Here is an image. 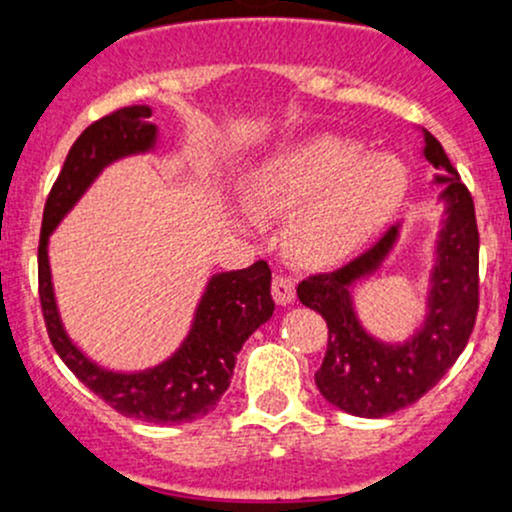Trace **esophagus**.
Returning <instances> with one entry per match:
<instances>
[{"mask_svg":"<svg viewBox=\"0 0 512 512\" xmlns=\"http://www.w3.org/2000/svg\"><path fill=\"white\" fill-rule=\"evenodd\" d=\"M272 296L279 306H289V303H294V299H296L294 282H291L289 277H284V274H274Z\"/></svg>","mask_w":512,"mask_h":512,"instance_id":"1","label":"esophagus"}]
</instances>
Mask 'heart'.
I'll list each match as a JSON object with an SVG mask.
<instances>
[{"instance_id":"b5f03b06","label":"heart","mask_w":512,"mask_h":512,"mask_svg":"<svg viewBox=\"0 0 512 512\" xmlns=\"http://www.w3.org/2000/svg\"><path fill=\"white\" fill-rule=\"evenodd\" d=\"M362 150L335 133L282 145L250 172L247 201L235 204L233 223L260 235L265 218L286 213L284 238L296 260H345L391 221L408 189L401 157Z\"/></svg>"}]
</instances>
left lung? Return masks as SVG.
I'll use <instances>...</instances> for the list:
<instances>
[{"instance_id":"8db88e82","label":"left lung","mask_w":512,"mask_h":512,"mask_svg":"<svg viewBox=\"0 0 512 512\" xmlns=\"http://www.w3.org/2000/svg\"><path fill=\"white\" fill-rule=\"evenodd\" d=\"M423 157L440 184V230L430 269L425 318L406 340L369 333L355 311V286L374 277L398 243L391 226L379 243L350 265L303 279L296 289L303 306L328 323V350L316 386L328 403L357 418H384L428 393L462 355L479 311V228L474 201L437 138L423 128Z\"/></svg>"}]
</instances>
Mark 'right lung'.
Returning a JSON list of instances; mask_svg holds the SVG:
<instances>
[{
  "label": "right lung",
  "mask_w": 512,
  "mask_h": 512,
  "mask_svg": "<svg viewBox=\"0 0 512 512\" xmlns=\"http://www.w3.org/2000/svg\"><path fill=\"white\" fill-rule=\"evenodd\" d=\"M153 109L126 106L84 128L50 189L38 243V294L55 352L89 391L111 408L143 423H189L211 413L230 386L235 357L245 340L274 313L272 269L265 260L247 269L211 274L196 303L192 328L165 362L140 372H111L92 362L67 335L55 303L48 243L60 221L75 209L94 179L114 162L153 153L157 126Z\"/></svg>",
  "instance_id": "obj_1"
}]
</instances>
